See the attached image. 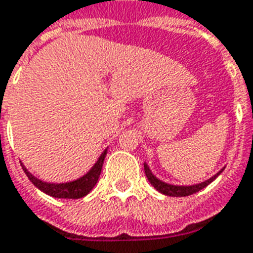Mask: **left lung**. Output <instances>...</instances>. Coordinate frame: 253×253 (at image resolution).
I'll list each match as a JSON object with an SVG mask.
<instances>
[{
	"label": "left lung",
	"instance_id": "left-lung-1",
	"mask_svg": "<svg viewBox=\"0 0 253 253\" xmlns=\"http://www.w3.org/2000/svg\"><path fill=\"white\" fill-rule=\"evenodd\" d=\"M144 171H146V175L148 181L151 182V185L158 192L164 193L166 196H175V198H181V196H189V195H193V193L199 192V191H202L203 188H206L209 184H211L212 181L215 180L218 175L221 174L223 169H221L215 175H212L211 178L209 180L203 181V182H200V184H195V185H171V184H168V182H164V181H161L159 178H157L155 175L152 174L150 168L147 166V164H144Z\"/></svg>",
	"mask_w": 253,
	"mask_h": 253
}]
</instances>
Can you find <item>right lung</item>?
<instances>
[{"instance_id":"right-lung-1","label":"right lung","mask_w":253,"mask_h":253,"mask_svg":"<svg viewBox=\"0 0 253 253\" xmlns=\"http://www.w3.org/2000/svg\"><path fill=\"white\" fill-rule=\"evenodd\" d=\"M107 150L102 152L99 159L96 161V164L91 168L87 174H84L83 177H80L78 180L71 181V182H62V184H51V182H44V181L39 180L37 177L28 171V170L24 168V165L21 164V168L24 170V173L27 174V177L30 178L32 184L41 189L42 192L47 193L53 198H60V199H80L88 195L91 192V189L95 187V184L98 182V178L101 175L102 166H103V161H105V157H106Z\"/></svg>"}]
</instances>
